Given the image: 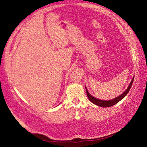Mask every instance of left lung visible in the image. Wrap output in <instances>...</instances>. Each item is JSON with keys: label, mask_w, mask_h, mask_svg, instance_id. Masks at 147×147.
<instances>
[{"label": "left lung", "mask_w": 147, "mask_h": 147, "mask_svg": "<svg viewBox=\"0 0 147 147\" xmlns=\"http://www.w3.org/2000/svg\"><path fill=\"white\" fill-rule=\"evenodd\" d=\"M133 80H134V77H133L132 81H131V82L130 83L129 87H128V88L126 89L125 91H124V92H123L122 95L118 96L117 97H116V98L112 99V100L104 101V100H99V99H98L95 98V97H92V95L89 94V92H88L86 88V90L87 96H88V97L89 100H90L91 102L93 103V104H95V105L101 106V107H110V106H112L115 105V104H117V103L119 102V101L121 100V99H122L124 97H125V96L126 95V94L129 92V91L130 90V88H131V86H132Z\"/></svg>", "instance_id": "obj_1"}]
</instances>
